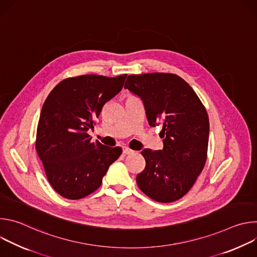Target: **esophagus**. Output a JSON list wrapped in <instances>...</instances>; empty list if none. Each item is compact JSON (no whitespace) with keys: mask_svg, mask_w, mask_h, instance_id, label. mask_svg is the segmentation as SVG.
<instances>
[{"mask_svg":"<svg viewBox=\"0 0 257 257\" xmlns=\"http://www.w3.org/2000/svg\"><path fill=\"white\" fill-rule=\"evenodd\" d=\"M134 152L132 151V150H130L129 148H127V146H124V149H123V154H125V155H130V154H133Z\"/></svg>","mask_w":257,"mask_h":257,"instance_id":"34e87169","label":"esophagus"}]
</instances>
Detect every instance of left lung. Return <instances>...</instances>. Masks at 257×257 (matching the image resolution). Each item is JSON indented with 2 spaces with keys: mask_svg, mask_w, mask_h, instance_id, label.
Segmentation results:
<instances>
[{
  "mask_svg": "<svg viewBox=\"0 0 257 257\" xmlns=\"http://www.w3.org/2000/svg\"><path fill=\"white\" fill-rule=\"evenodd\" d=\"M124 87L141 98L149 124L163 126V150L141 152L146 165L136 177L137 185L156 201H176L191 189L204 168L206 109L192 87L171 73L129 75Z\"/></svg>",
  "mask_w": 257,
  "mask_h": 257,
  "instance_id": "obj_1",
  "label": "left lung"
}]
</instances>
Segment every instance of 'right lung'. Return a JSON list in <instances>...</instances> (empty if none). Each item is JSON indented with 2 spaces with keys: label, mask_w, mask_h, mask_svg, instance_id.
<instances>
[{
  "label": "right lung",
  "mask_w": 257,
  "mask_h": 257,
  "mask_svg": "<svg viewBox=\"0 0 257 257\" xmlns=\"http://www.w3.org/2000/svg\"><path fill=\"white\" fill-rule=\"evenodd\" d=\"M127 74L66 78L48 95L41 112L35 149L52 187L67 199L94 192L122 154L120 146L92 142L87 131L103 104L118 94Z\"/></svg>",
  "instance_id": "add662e5"
}]
</instances>
